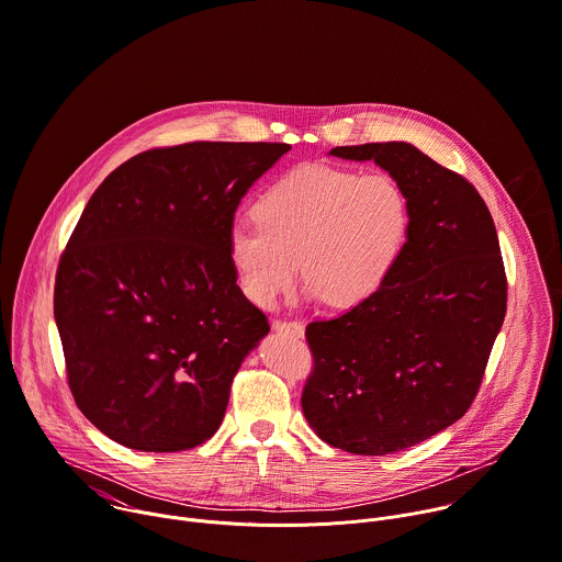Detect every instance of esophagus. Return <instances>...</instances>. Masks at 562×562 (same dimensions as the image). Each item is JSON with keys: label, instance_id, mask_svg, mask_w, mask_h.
<instances>
[{"label": "esophagus", "instance_id": "34e87169", "mask_svg": "<svg viewBox=\"0 0 562 562\" xmlns=\"http://www.w3.org/2000/svg\"><path fill=\"white\" fill-rule=\"evenodd\" d=\"M273 330L284 333V335H293V337H302L304 335V326L300 322H286V319H276L273 322Z\"/></svg>", "mask_w": 562, "mask_h": 562}]
</instances>
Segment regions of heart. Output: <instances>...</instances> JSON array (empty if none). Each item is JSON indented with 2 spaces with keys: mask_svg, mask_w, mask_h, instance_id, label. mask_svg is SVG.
<instances>
[{
  "mask_svg": "<svg viewBox=\"0 0 562 562\" xmlns=\"http://www.w3.org/2000/svg\"><path fill=\"white\" fill-rule=\"evenodd\" d=\"M256 223H236L229 265L243 295L273 306L302 276L313 297L350 308L393 276L413 225L411 199L389 171L300 165L254 205Z\"/></svg>",
  "mask_w": 562,
  "mask_h": 562,
  "instance_id": "obj_1",
  "label": "heart"
}]
</instances>
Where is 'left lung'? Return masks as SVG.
<instances>
[{"label": "left lung", "instance_id": "8db88e82", "mask_svg": "<svg viewBox=\"0 0 562 562\" xmlns=\"http://www.w3.org/2000/svg\"><path fill=\"white\" fill-rule=\"evenodd\" d=\"M375 160L411 199L406 249L366 302L306 326L302 411L333 448L380 457L422 443L472 406L507 308L490 210L474 184L411 143L330 149Z\"/></svg>", "mask_w": 562, "mask_h": 562}]
</instances>
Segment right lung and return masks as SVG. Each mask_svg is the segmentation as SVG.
<instances>
[{
  "label": "right lung",
  "mask_w": 562,
  "mask_h": 562,
  "mask_svg": "<svg viewBox=\"0 0 562 562\" xmlns=\"http://www.w3.org/2000/svg\"><path fill=\"white\" fill-rule=\"evenodd\" d=\"M286 143L140 151L88 201L55 280L68 386L112 441L190 450L218 430L236 372L269 333L236 284L227 238Z\"/></svg>",
  "instance_id": "add662e5"
}]
</instances>
